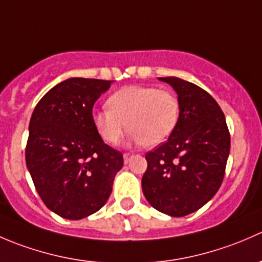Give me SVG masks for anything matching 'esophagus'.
I'll list each match as a JSON object with an SVG mask.
<instances>
[{
    "label": "esophagus",
    "instance_id": "obj_1",
    "mask_svg": "<svg viewBox=\"0 0 262 262\" xmlns=\"http://www.w3.org/2000/svg\"><path fill=\"white\" fill-rule=\"evenodd\" d=\"M123 157H124V163H128L129 161L132 160V157H133V156H132L130 153H124Z\"/></svg>",
    "mask_w": 262,
    "mask_h": 262
}]
</instances>
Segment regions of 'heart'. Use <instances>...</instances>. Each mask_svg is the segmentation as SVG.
I'll list each match as a JSON object with an SVG mask.
<instances>
[{"label": "heart", "instance_id": "1", "mask_svg": "<svg viewBox=\"0 0 262 262\" xmlns=\"http://www.w3.org/2000/svg\"><path fill=\"white\" fill-rule=\"evenodd\" d=\"M106 104L109 109L92 113V124L110 144L118 143L126 128L133 143L162 144L175 130L180 116L176 95L152 86H125L114 92Z\"/></svg>", "mask_w": 262, "mask_h": 262}]
</instances>
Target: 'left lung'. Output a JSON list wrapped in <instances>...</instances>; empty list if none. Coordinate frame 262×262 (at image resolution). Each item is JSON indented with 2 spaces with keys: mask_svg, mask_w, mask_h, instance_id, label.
<instances>
[{
  "mask_svg": "<svg viewBox=\"0 0 262 262\" xmlns=\"http://www.w3.org/2000/svg\"><path fill=\"white\" fill-rule=\"evenodd\" d=\"M158 80L178 94L180 116L167 141L146 155L142 190L158 212L184 216L207 204L221 187L231 137L223 112L207 91L181 78Z\"/></svg>",
  "mask_w": 262,
  "mask_h": 262,
  "instance_id": "1",
  "label": "left lung"
}]
</instances>
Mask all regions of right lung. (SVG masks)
I'll return each instance as SVG.
<instances>
[{"label":"right lung","mask_w":262,"mask_h":262,"mask_svg":"<svg viewBox=\"0 0 262 262\" xmlns=\"http://www.w3.org/2000/svg\"><path fill=\"white\" fill-rule=\"evenodd\" d=\"M113 81L72 77L50 89L29 124L26 167L48 209L71 221L86 218L109 199L123 155L104 143L92 107Z\"/></svg>","instance_id":"1"}]
</instances>
